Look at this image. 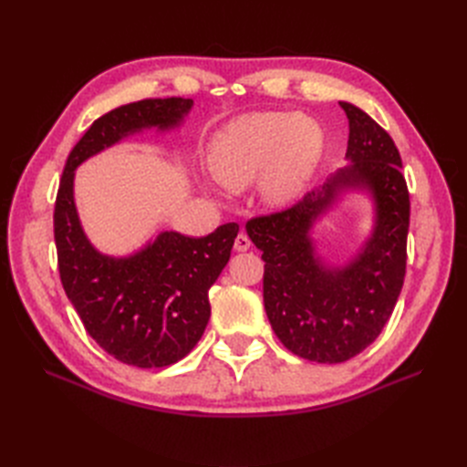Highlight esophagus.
I'll use <instances>...</instances> for the list:
<instances>
[{
  "label": "esophagus",
  "mask_w": 467,
  "mask_h": 467,
  "mask_svg": "<svg viewBox=\"0 0 467 467\" xmlns=\"http://www.w3.org/2000/svg\"><path fill=\"white\" fill-rule=\"evenodd\" d=\"M234 247H235V251H247L249 247H251V239H249V235L247 234H239L237 237H235V244H234Z\"/></svg>",
  "instance_id": "1"
}]
</instances>
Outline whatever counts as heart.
I'll return each mask as SVG.
<instances>
[{
    "mask_svg": "<svg viewBox=\"0 0 467 467\" xmlns=\"http://www.w3.org/2000/svg\"><path fill=\"white\" fill-rule=\"evenodd\" d=\"M325 132L307 117L263 110L232 120L210 146V169L222 185L244 189L261 177V194L282 206L298 196L317 171Z\"/></svg>",
    "mask_w": 467,
    "mask_h": 467,
    "instance_id": "heart-1",
    "label": "heart"
}]
</instances>
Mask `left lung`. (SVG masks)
Returning <instances> with one entry per match:
<instances>
[{"label":"left lung","instance_id":"8db88e82","mask_svg":"<svg viewBox=\"0 0 467 467\" xmlns=\"http://www.w3.org/2000/svg\"><path fill=\"white\" fill-rule=\"evenodd\" d=\"M338 105L348 119L350 163L300 202L245 225L263 251V300L273 331L294 355L321 364L360 355L384 329L403 288L411 210L391 136L362 109ZM350 188L371 192L375 230L355 260L335 269L315 255L308 232Z\"/></svg>","mask_w":467,"mask_h":467}]
</instances>
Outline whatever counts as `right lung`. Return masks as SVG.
I'll use <instances>...</instances> for the list:
<instances>
[{
	"label": "right lung",
	"mask_w": 467,
	"mask_h": 467,
	"mask_svg": "<svg viewBox=\"0 0 467 467\" xmlns=\"http://www.w3.org/2000/svg\"><path fill=\"white\" fill-rule=\"evenodd\" d=\"M192 99H144L99 117L69 151L54 206L58 271L83 327L110 357L163 368L185 358L210 319L208 290L228 265L239 232L223 223L206 237L161 232L129 257H109L91 244L78 218L74 171L91 155L144 129L169 130L185 119Z\"/></svg>",
	"instance_id": "right-lung-1"
}]
</instances>
